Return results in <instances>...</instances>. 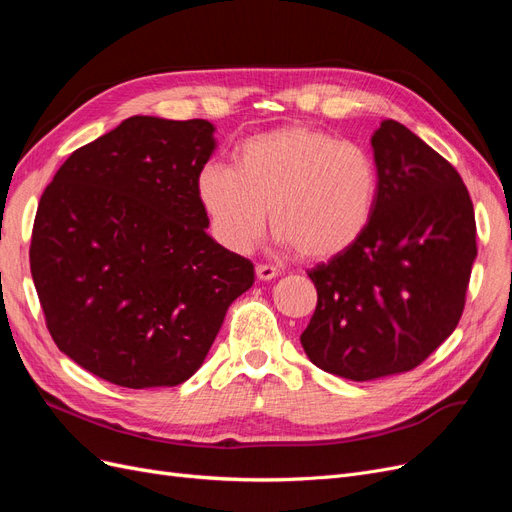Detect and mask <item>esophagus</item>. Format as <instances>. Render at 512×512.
Segmentation results:
<instances>
[{"mask_svg": "<svg viewBox=\"0 0 512 512\" xmlns=\"http://www.w3.org/2000/svg\"><path fill=\"white\" fill-rule=\"evenodd\" d=\"M255 274L259 280H272L278 276V270L274 266H270V263H259V266L255 268Z\"/></svg>", "mask_w": 512, "mask_h": 512, "instance_id": "obj_1", "label": "esophagus"}]
</instances>
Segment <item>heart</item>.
Returning <instances> with one entry per match:
<instances>
[{"label": "heart", "mask_w": 512, "mask_h": 512, "mask_svg": "<svg viewBox=\"0 0 512 512\" xmlns=\"http://www.w3.org/2000/svg\"><path fill=\"white\" fill-rule=\"evenodd\" d=\"M195 193L214 240L227 251L249 253L268 210L280 244L308 259H327L353 246L370 225L378 168L361 144L287 125L246 138L234 168L206 161Z\"/></svg>", "instance_id": "1"}]
</instances>
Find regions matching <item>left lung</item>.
Here are the masks:
<instances>
[{
    "label": "left lung",
    "instance_id": "obj_1",
    "mask_svg": "<svg viewBox=\"0 0 512 512\" xmlns=\"http://www.w3.org/2000/svg\"><path fill=\"white\" fill-rule=\"evenodd\" d=\"M378 197L361 238L308 270L317 308L300 342L349 381L408 372L457 327L476 257L474 208L451 163L398 121L372 136Z\"/></svg>",
    "mask_w": 512,
    "mask_h": 512
}]
</instances>
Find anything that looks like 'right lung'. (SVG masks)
Wrapping results in <instances>:
<instances>
[{
	"mask_svg": "<svg viewBox=\"0 0 512 512\" xmlns=\"http://www.w3.org/2000/svg\"><path fill=\"white\" fill-rule=\"evenodd\" d=\"M204 119L131 117L65 159L40 197L29 266L59 351L104 381L174 387L204 364L253 263L208 234Z\"/></svg>",
	"mask_w": 512,
	"mask_h": 512,
	"instance_id": "obj_1",
	"label": "right lung"
}]
</instances>
